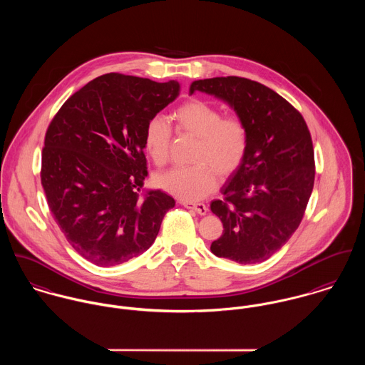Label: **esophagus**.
<instances>
[{
  "label": "esophagus",
  "mask_w": 365,
  "mask_h": 365,
  "mask_svg": "<svg viewBox=\"0 0 365 365\" xmlns=\"http://www.w3.org/2000/svg\"><path fill=\"white\" fill-rule=\"evenodd\" d=\"M181 205L184 207V208L191 209V210H195L198 215H201V216H204V215H207L208 213V208H207V205H204V204H192V202H181Z\"/></svg>",
  "instance_id": "1"
}]
</instances>
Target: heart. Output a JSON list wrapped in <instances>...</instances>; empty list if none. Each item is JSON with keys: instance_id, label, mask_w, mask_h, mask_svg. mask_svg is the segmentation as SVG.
<instances>
[{"instance_id": "b5f03b06", "label": "heart", "mask_w": 365, "mask_h": 365, "mask_svg": "<svg viewBox=\"0 0 365 365\" xmlns=\"http://www.w3.org/2000/svg\"><path fill=\"white\" fill-rule=\"evenodd\" d=\"M171 120L180 132L198 139L190 167H177L156 175L158 188L187 202H195L215 191L217 174L232 175L243 163L249 148L246 123L236 116L222 118L213 105L191 100L175 108ZM171 130L165 119L155 116L145 129V150L161 167L168 160Z\"/></svg>"}]
</instances>
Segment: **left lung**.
Wrapping results in <instances>:
<instances>
[{"label":"left lung","instance_id":"1","mask_svg":"<svg viewBox=\"0 0 365 365\" xmlns=\"http://www.w3.org/2000/svg\"><path fill=\"white\" fill-rule=\"evenodd\" d=\"M204 93L229 105L249 130L242 165L220 188L210 210L223 233L210 252L239 264L269 259L298 229L314 182L312 139L302 115L271 88L243 77L197 80Z\"/></svg>","mask_w":365,"mask_h":365}]
</instances>
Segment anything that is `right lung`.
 <instances>
[{
  "label": "right lung",
  "mask_w": 365,
  "mask_h": 365,
  "mask_svg": "<svg viewBox=\"0 0 365 365\" xmlns=\"http://www.w3.org/2000/svg\"><path fill=\"white\" fill-rule=\"evenodd\" d=\"M180 94V83L109 73L74 93L53 118L41 180L56 223L71 247L98 267L145 253L175 201L148 177L145 129Z\"/></svg>",
  "instance_id": "obj_1"
}]
</instances>
